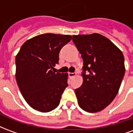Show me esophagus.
Returning <instances> with one entry per match:
<instances>
[{
  "label": "esophagus",
  "instance_id": "esophagus-1",
  "mask_svg": "<svg viewBox=\"0 0 133 133\" xmlns=\"http://www.w3.org/2000/svg\"><path fill=\"white\" fill-rule=\"evenodd\" d=\"M76 75V73L75 72H69L68 73V76H69L70 78H72V77H74Z\"/></svg>",
  "mask_w": 133,
  "mask_h": 133
}]
</instances>
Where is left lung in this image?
I'll use <instances>...</instances> for the list:
<instances>
[{
    "label": "left lung",
    "mask_w": 133,
    "mask_h": 133,
    "mask_svg": "<svg viewBox=\"0 0 133 133\" xmlns=\"http://www.w3.org/2000/svg\"><path fill=\"white\" fill-rule=\"evenodd\" d=\"M83 60V82L75 90L79 105L88 112L105 108L114 100L125 75L124 56L105 36L93 33L72 36Z\"/></svg>",
    "instance_id": "1"
}]
</instances>
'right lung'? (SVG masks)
<instances>
[{"instance_id": "1", "label": "right lung", "mask_w": 133, "mask_h": 133, "mask_svg": "<svg viewBox=\"0 0 133 133\" xmlns=\"http://www.w3.org/2000/svg\"><path fill=\"white\" fill-rule=\"evenodd\" d=\"M68 35L45 33L25 41L16 55V78L28 104L47 112L60 104L68 84V74L55 72L59 52L71 41Z\"/></svg>"}]
</instances>
